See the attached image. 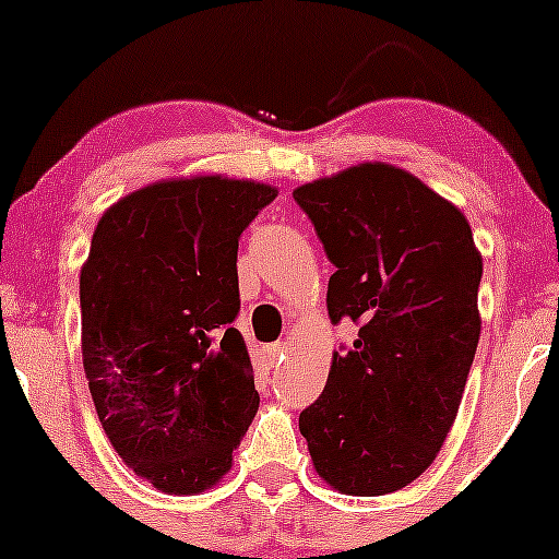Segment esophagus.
Returning <instances> with one entry per match:
<instances>
[{
	"label": "esophagus",
	"instance_id": "obj_1",
	"mask_svg": "<svg viewBox=\"0 0 559 559\" xmlns=\"http://www.w3.org/2000/svg\"><path fill=\"white\" fill-rule=\"evenodd\" d=\"M284 355H286V342H275L265 346V357L271 360V365H278L284 360Z\"/></svg>",
	"mask_w": 559,
	"mask_h": 559
}]
</instances>
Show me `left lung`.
<instances>
[{
	"mask_svg": "<svg viewBox=\"0 0 559 559\" xmlns=\"http://www.w3.org/2000/svg\"><path fill=\"white\" fill-rule=\"evenodd\" d=\"M294 199L336 267L331 323L360 325L355 344L333 352L299 431L333 489L400 491L439 454L476 357L484 262L473 230L452 202L386 163L305 183Z\"/></svg>",
	"mask_w": 559,
	"mask_h": 559,
	"instance_id": "obj_1",
	"label": "left lung"
}]
</instances>
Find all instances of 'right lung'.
Masks as SVG:
<instances>
[{"label": "right lung", "mask_w": 559, "mask_h": 559, "mask_svg": "<svg viewBox=\"0 0 559 559\" xmlns=\"http://www.w3.org/2000/svg\"><path fill=\"white\" fill-rule=\"evenodd\" d=\"M278 191L223 176L178 178L115 202L81 267V346L102 428L165 493L230 471L258 413L239 316V239Z\"/></svg>", "instance_id": "add662e5"}]
</instances>
